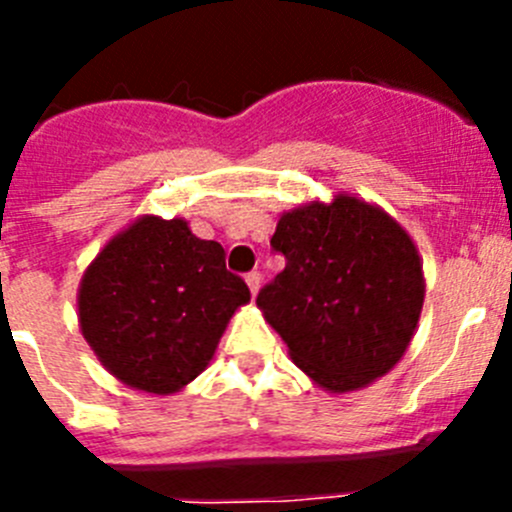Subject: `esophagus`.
Returning a JSON list of instances; mask_svg holds the SVG:
<instances>
[{
  "label": "esophagus",
  "instance_id": "1",
  "mask_svg": "<svg viewBox=\"0 0 512 512\" xmlns=\"http://www.w3.org/2000/svg\"><path fill=\"white\" fill-rule=\"evenodd\" d=\"M246 284H248V289H251L253 297L259 295V287H261V274H259V271H251V274H246Z\"/></svg>",
  "mask_w": 512,
  "mask_h": 512
}]
</instances>
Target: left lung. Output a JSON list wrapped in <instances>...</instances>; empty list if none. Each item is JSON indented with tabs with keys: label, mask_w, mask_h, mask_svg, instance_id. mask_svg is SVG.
Returning <instances> with one entry per match:
<instances>
[{
	"label": "left lung",
	"mask_w": 512,
	"mask_h": 512,
	"mask_svg": "<svg viewBox=\"0 0 512 512\" xmlns=\"http://www.w3.org/2000/svg\"><path fill=\"white\" fill-rule=\"evenodd\" d=\"M271 248L287 266L256 305L312 382L343 395L395 369L425 297L418 246L395 217L341 192L282 212Z\"/></svg>",
	"instance_id": "8db88e82"
}]
</instances>
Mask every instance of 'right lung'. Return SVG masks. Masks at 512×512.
<instances>
[{
  "label": "right lung",
  "mask_w": 512,
  "mask_h": 512,
  "mask_svg": "<svg viewBox=\"0 0 512 512\" xmlns=\"http://www.w3.org/2000/svg\"><path fill=\"white\" fill-rule=\"evenodd\" d=\"M251 302L217 241L184 217L140 215L94 256L79 282V328L125 387L174 395L200 377L235 310Z\"/></svg>",
  "instance_id": "obj_1"
}]
</instances>
